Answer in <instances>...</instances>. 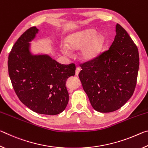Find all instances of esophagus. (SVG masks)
I'll return each mask as SVG.
<instances>
[{
    "label": "esophagus",
    "instance_id": "1",
    "mask_svg": "<svg viewBox=\"0 0 148 148\" xmlns=\"http://www.w3.org/2000/svg\"><path fill=\"white\" fill-rule=\"evenodd\" d=\"M80 71H81V69H80L79 67H77V68L76 69V76H77V75H78Z\"/></svg>",
    "mask_w": 148,
    "mask_h": 148
}]
</instances>
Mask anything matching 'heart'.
I'll return each instance as SVG.
<instances>
[{
	"instance_id": "obj_1",
	"label": "heart",
	"mask_w": 148,
	"mask_h": 148,
	"mask_svg": "<svg viewBox=\"0 0 148 148\" xmlns=\"http://www.w3.org/2000/svg\"><path fill=\"white\" fill-rule=\"evenodd\" d=\"M94 29H88L76 32L69 36L66 40L67 47L71 49H79L80 57L84 61H91L98 56L105 42L103 35L96 34ZM63 47L62 51L65 54L69 53V50Z\"/></svg>"
}]
</instances>
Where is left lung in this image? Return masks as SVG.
<instances>
[{"label": "left lung", "mask_w": 148, "mask_h": 148, "mask_svg": "<svg viewBox=\"0 0 148 148\" xmlns=\"http://www.w3.org/2000/svg\"><path fill=\"white\" fill-rule=\"evenodd\" d=\"M110 48L80 64L79 77L92 108L102 113L121 108L133 95L139 69L138 47L117 23Z\"/></svg>", "instance_id": "left-lung-1"}]
</instances>
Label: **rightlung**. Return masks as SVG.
Masks as SVG:
<instances>
[{
    "label": "right lung",
    "instance_id": "obj_1",
    "mask_svg": "<svg viewBox=\"0 0 148 148\" xmlns=\"http://www.w3.org/2000/svg\"><path fill=\"white\" fill-rule=\"evenodd\" d=\"M38 31L31 27L14 44L8 56L9 76L22 103L38 114L57 115L69 102L65 84L74 76L76 66L60 64L47 55H32L29 42Z\"/></svg>",
    "mask_w": 148,
    "mask_h": 148
}]
</instances>
